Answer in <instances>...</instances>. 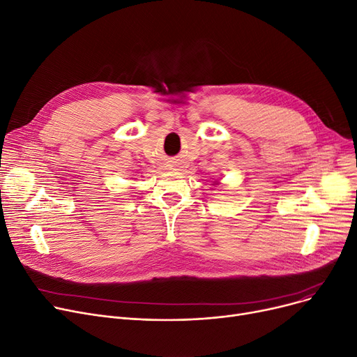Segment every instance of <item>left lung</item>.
Returning <instances> with one entry per match:
<instances>
[{
	"instance_id": "8db88e82",
	"label": "left lung",
	"mask_w": 357,
	"mask_h": 357,
	"mask_svg": "<svg viewBox=\"0 0 357 357\" xmlns=\"http://www.w3.org/2000/svg\"><path fill=\"white\" fill-rule=\"evenodd\" d=\"M213 185H214V186H217V185H220V181H214V182H213Z\"/></svg>"
}]
</instances>
